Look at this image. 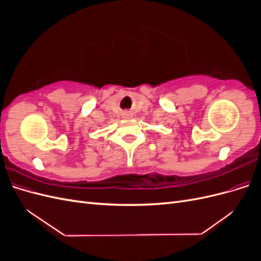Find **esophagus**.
<instances>
[{"instance_id":"1","label":"esophagus","mask_w":261,"mask_h":261,"mask_svg":"<svg viewBox=\"0 0 261 261\" xmlns=\"http://www.w3.org/2000/svg\"><path fill=\"white\" fill-rule=\"evenodd\" d=\"M132 116H133L132 112H128V111L123 112V117H124V118H130Z\"/></svg>"}]
</instances>
